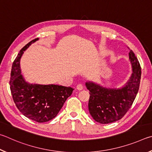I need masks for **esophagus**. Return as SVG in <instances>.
I'll return each mask as SVG.
<instances>
[{"label":"esophagus","instance_id":"1","mask_svg":"<svg viewBox=\"0 0 152 152\" xmlns=\"http://www.w3.org/2000/svg\"><path fill=\"white\" fill-rule=\"evenodd\" d=\"M83 89V85L78 84L77 86V90H79V91H80V90H82Z\"/></svg>","mask_w":152,"mask_h":152}]
</instances>
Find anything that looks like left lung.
I'll return each instance as SVG.
<instances>
[{
  "label": "left lung",
  "instance_id": "1",
  "mask_svg": "<svg viewBox=\"0 0 152 152\" xmlns=\"http://www.w3.org/2000/svg\"><path fill=\"white\" fill-rule=\"evenodd\" d=\"M129 57L133 73L121 88H107L93 81L86 83L90 91L89 113L98 123L107 124L119 120L134 102L139 90L142 72L139 61L132 50Z\"/></svg>",
  "mask_w": 152,
  "mask_h": 152
}]
</instances>
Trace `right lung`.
<instances>
[{"instance_id":"obj_1","label":"right lung","mask_w":152,"mask_h":152,"mask_svg":"<svg viewBox=\"0 0 152 152\" xmlns=\"http://www.w3.org/2000/svg\"><path fill=\"white\" fill-rule=\"evenodd\" d=\"M39 38L26 44L12 63L10 88L12 99L21 113L28 119L43 123L55 118L74 90L58 85L29 83L21 75L20 60L24 51Z\"/></svg>"}]
</instances>
